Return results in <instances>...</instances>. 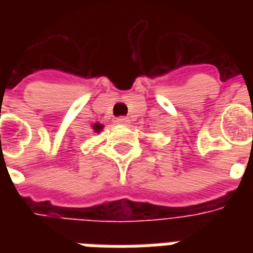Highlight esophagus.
I'll return each mask as SVG.
<instances>
[{"label": "esophagus", "instance_id": "esophagus-1", "mask_svg": "<svg viewBox=\"0 0 253 253\" xmlns=\"http://www.w3.org/2000/svg\"><path fill=\"white\" fill-rule=\"evenodd\" d=\"M128 118H126V116H119V118H116V123H118V125H123V126H125V125H128Z\"/></svg>", "mask_w": 253, "mask_h": 253}]
</instances>
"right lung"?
Segmentation results:
<instances>
[{"instance_id":"obj_1","label":"right lung","mask_w":253,"mask_h":253,"mask_svg":"<svg viewBox=\"0 0 253 253\" xmlns=\"http://www.w3.org/2000/svg\"><path fill=\"white\" fill-rule=\"evenodd\" d=\"M92 127H93L94 132H100V131H101V130H103V127H104V126H103L101 123H94V125Z\"/></svg>"}]
</instances>
